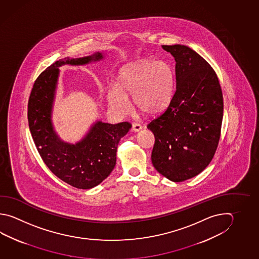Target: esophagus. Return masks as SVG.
Segmentation results:
<instances>
[{
  "mask_svg": "<svg viewBox=\"0 0 259 259\" xmlns=\"http://www.w3.org/2000/svg\"><path fill=\"white\" fill-rule=\"evenodd\" d=\"M142 129L141 124L138 122H133L132 130L134 132H139Z\"/></svg>",
  "mask_w": 259,
  "mask_h": 259,
  "instance_id": "obj_1",
  "label": "esophagus"
}]
</instances>
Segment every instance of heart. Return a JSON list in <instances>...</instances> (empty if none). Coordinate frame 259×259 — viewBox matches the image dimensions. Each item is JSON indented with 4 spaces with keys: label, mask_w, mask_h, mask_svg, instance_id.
Segmentation results:
<instances>
[{
    "label": "heart",
    "mask_w": 259,
    "mask_h": 259,
    "mask_svg": "<svg viewBox=\"0 0 259 259\" xmlns=\"http://www.w3.org/2000/svg\"><path fill=\"white\" fill-rule=\"evenodd\" d=\"M173 75L166 62H138L122 68L116 87L108 91L110 106L120 114L129 110L127 97L132 96L135 109L156 114L165 108L170 96Z\"/></svg>",
    "instance_id": "1"
}]
</instances>
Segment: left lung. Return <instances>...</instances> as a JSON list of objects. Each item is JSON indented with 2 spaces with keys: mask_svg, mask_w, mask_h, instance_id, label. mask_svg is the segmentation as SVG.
Listing matches in <instances>:
<instances>
[{
  "mask_svg": "<svg viewBox=\"0 0 259 259\" xmlns=\"http://www.w3.org/2000/svg\"><path fill=\"white\" fill-rule=\"evenodd\" d=\"M176 60V88L167 107L147 124L155 136L153 166L181 182L210 164L219 144L224 98L214 69L181 45L162 46Z\"/></svg>",
  "mask_w": 259,
  "mask_h": 259,
  "instance_id": "left-lung-1",
  "label": "left lung"
}]
</instances>
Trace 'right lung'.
I'll list each match as a JSON object with an SVG mask.
<instances>
[{
  "label": "right lung",
  "instance_id": "obj_1",
  "mask_svg": "<svg viewBox=\"0 0 259 259\" xmlns=\"http://www.w3.org/2000/svg\"><path fill=\"white\" fill-rule=\"evenodd\" d=\"M101 59L103 55L98 52L91 57L56 61L35 79L28 100L30 132L45 164L61 181L82 190L99 185L110 175L116 163L118 143L132 124L97 122L81 141L69 145L60 141L55 134L50 120L51 108L59 67L64 64L82 65Z\"/></svg>",
  "mask_w": 259,
  "mask_h": 259
}]
</instances>
